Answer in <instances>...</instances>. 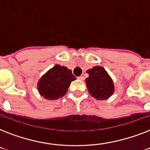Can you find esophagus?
Instances as JSON below:
<instances>
[{"mask_svg": "<svg viewBox=\"0 0 150 150\" xmlns=\"http://www.w3.org/2000/svg\"><path fill=\"white\" fill-rule=\"evenodd\" d=\"M78 79H79V80H84L85 79V78L83 77V76H82V75H81V76H79V77H78Z\"/></svg>", "mask_w": 150, "mask_h": 150, "instance_id": "1", "label": "esophagus"}]
</instances>
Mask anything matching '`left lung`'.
I'll list each match as a JSON object with an SVG mask.
<instances>
[{
    "mask_svg": "<svg viewBox=\"0 0 150 150\" xmlns=\"http://www.w3.org/2000/svg\"><path fill=\"white\" fill-rule=\"evenodd\" d=\"M86 79L89 94L96 100H107L114 93V82L107 71L101 66H95L87 71Z\"/></svg>",
    "mask_w": 150,
    "mask_h": 150,
    "instance_id": "left-lung-1",
    "label": "left lung"
}]
</instances>
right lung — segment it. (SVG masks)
<instances>
[{
    "label": "right lung",
    "mask_w": 150,
    "mask_h": 150,
    "mask_svg": "<svg viewBox=\"0 0 150 150\" xmlns=\"http://www.w3.org/2000/svg\"><path fill=\"white\" fill-rule=\"evenodd\" d=\"M75 79L71 70L56 64L41 77L38 91L47 100H57L65 95L71 82Z\"/></svg>",
    "instance_id": "obj_1"
}]
</instances>
